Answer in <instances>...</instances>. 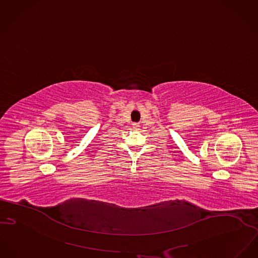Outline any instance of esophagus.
I'll use <instances>...</instances> for the list:
<instances>
[{
    "mask_svg": "<svg viewBox=\"0 0 258 258\" xmlns=\"http://www.w3.org/2000/svg\"><path fill=\"white\" fill-rule=\"evenodd\" d=\"M139 124L138 123H134V128H138Z\"/></svg>",
    "mask_w": 258,
    "mask_h": 258,
    "instance_id": "34e87169",
    "label": "esophagus"
}]
</instances>
